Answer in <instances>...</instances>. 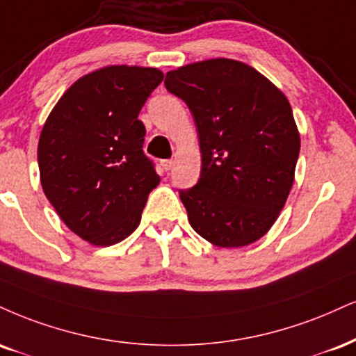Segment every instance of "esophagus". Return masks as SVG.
Here are the masks:
<instances>
[{
	"instance_id": "34e87169",
	"label": "esophagus",
	"mask_w": 356,
	"mask_h": 356,
	"mask_svg": "<svg viewBox=\"0 0 356 356\" xmlns=\"http://www.w3.org/2000/svg\"><path fill=\"white\" fill-rule=\"evenodd\" d=\"M161 165H162V169H164V170H170V169H172V165H174V161L165 159V161L161 162Z\"/></svg>"
}]
</instances>
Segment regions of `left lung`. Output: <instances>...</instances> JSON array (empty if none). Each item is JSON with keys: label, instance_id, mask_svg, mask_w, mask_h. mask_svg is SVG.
<instances>
[{"label": "left lung", "instance_id": "1", "mask_svg": "<svg viewBox=\"0 0 356 356\" xmlns=\"http://www.w3.org/2000/svg\"><path fill=\"white\" fill-rule=\"evenodd\" d=\"M164 84L199 132L200 179L179 191L192 229L217 247L259 241L293 184L300 134L290 102L254 67L225 58L169 71Z\"/></svg>", "mask_w": 356, "mask_h": 356}]
</instances>
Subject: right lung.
<instances>
[{
  "label": "right lung",
  "mask_w": 356,
  "mask_h": 356,
  "mask_svg": "<svg viewBox=\"0 0 356 356\" xmlns=\"http://www.w3.org/2000/svg\"><path fill=\"white\" fill-rule=\"evenodd\" d=\"M162 79L156 67H102L76 81L46 119L38 144L42 191L92 245L129 237L161 181L137 115Z\"/></svg>",
  "instance_id": "right-lung-1"
}]
</instances>
